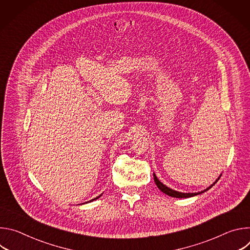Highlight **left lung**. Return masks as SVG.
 <instances>
[{
	"mask_svg": "<svg viewBox=\"0 0 250 250\" xmlns=\"http://www.w3.org/2000/svg\"><path fill=\"white\" fill-rule=\"evenodd\" d=\"M153 177H154V182H155V184H156V186L158 187V189L159 190H161L164 194H166V195H168V196H170V197H173V198H190V197H194V196H197V195H200V194H202V193H204V192H206V191H208V189H210L213 185H215L217 182H218V180L220 179V177L218 178V179L213 182L209 187H208L206 190H204V191H201V192H198V193H182V192H178V191H175V190H172V189H170V188H168L167 186H165L163 183H161L158 179H157V177H156V175L153 173Z\"/></svg>",
	"mask_w": 250,
	"mask_h": 250,
	"instance_id": "1",
	"label": "left lung"
}]
</instances>
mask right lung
Returning a JSON list of instances; mask_svg holds the SVG:
<instances>
[{
  "instance_id": "add662e5",
  "label": "right lung",
  "mask_w": 250,
  "mask_h": 250,
  "mask_svg": "<svg viewBox=\"0 0 250 250\" xmlns=\"http://www.w3.org/2000/svg\"><path fill=\"white\" fill-rule=\"evenodd\" d=\"M101 196H102V194H101V195H100V196H98V197H96V198H94V199H92V200H91V201H90V202H93V201H95V200H97V199H99V198H100V197H101Z\"/></svg>"
}]
</instances>
